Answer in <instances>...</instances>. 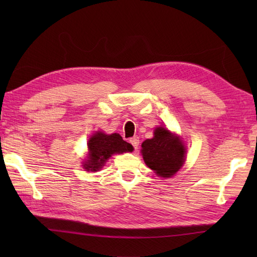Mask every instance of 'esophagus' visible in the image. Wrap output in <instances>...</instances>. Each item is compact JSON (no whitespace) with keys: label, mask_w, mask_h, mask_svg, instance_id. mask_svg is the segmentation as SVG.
<instances>
[{"label":"esophagus","mask_w":257,"mask_h":257,"mask_svg":"<svg viewBox=\"0 0 257 257\" xmlns=\"http://www.w3.org/2000/svg\"><path fill=\"white\" fill-rule=\"evenodd\" d=\"M129 143L133 145V147H134L135 149H137V148H138V146H139V138H138V137L130 138V139H129Z\"/></svg>","instance_id":"1"}]
</instances>
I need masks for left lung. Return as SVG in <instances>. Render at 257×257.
<instances>
[{
    "label": "left lung",
    "instance_id": "left-lung-1",
    "mask_svg": "<svg viewBox=\"0 0 257 257\" xmlns=\"http://www.w3.org/2000/svg\"><path fill=\"white\" fill-rule=\"evenodd\" d=\"M141 147L146 165L162 178L176 174L185 160L182 143L163 127H158L154 138L145 140Z\"/></svg>",
    "mask_w": 257,
    "mask_h": 257
}]
</instances>
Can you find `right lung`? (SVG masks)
I'll use <instances>...</instances> for the list:
<instances>
[{"label": "right lung", "instance_id": "obj_1", "mask_svg": "<svg viewBox=\"0 0 257 257\" xmlns=\"http://www.w3.org/2000/svg\"><path fill=\"white\" fill-rule=\"evenodd\" d=\"M88 149L89 157L84 167L87 171H97L113 154L132 152L134 148L118 134L105 135L98 132L89 139Z\"/></svg>", "mask_w": 257, "mask_h": 257}]
</instances>
